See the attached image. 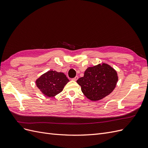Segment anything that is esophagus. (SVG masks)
Returning <instances> with one entry per match:
<instances>
[{
  "mask_svg": "<svg viewBox=\"0 0 148 148\" xmlns=\"http://www.w3.org/2000/svg\"><path fill=\"white\" fill-rule=\"evenodd\" d=\"M78 79V77L77 76V77H75V78H72V80H73V81H77V80Z\"/></svg>",
  "mask_w": 148,
  "mask_h": 148,
  "instance_id": "34e87169",
  "label": "esophagus"
}]
</instances>
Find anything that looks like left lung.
Listing matches in <instances>:
<instances>
[{"label":"left lung","instance_id":"obj_1","mask_svg":"<svg viewBox=\"0 0 148 148\" xmlns=\"http://www.w3.org/2000/svg\"><path fill=\"white\" fill-rule=\"evenodd\" d=\"M117 82V71L105 63L88 67L84 77L77 81L84 95L92 101L101 100L110 95Z\"/></svg>","mask_w":148,"mask_h":148}]
</instances>
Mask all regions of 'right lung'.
<instances>
[{"label":"right lung","instance_id":"add662e5","mask_svg":"<svg viewBox=\"0 0 148 148\" xmlns=\"http://www.w3.org/2000/svg\"><path fill=\"white\" fill-rule=\"evenodd\" d=\"M69 82L64 73L49 70L38 78L36 84L44 95L51 97L62 92Z\"/></svg>","mask_w":148,"mask_h":148}]
</instances>
